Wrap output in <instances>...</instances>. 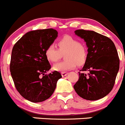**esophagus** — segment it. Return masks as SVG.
<instances>
[{
	"label": "esophagus",
	"instance_id": "34e87169",
	"mask_svg": "<svg viewBox=\"0 0 125 125\" xmlns=\"http://www.w3.org/2000/svg\"><path fill=\"white\" fill-rule=\"evenodd\" d=\"M67 74H68V72H61V75H62V76H66Z\"/></svg>",
	"mask_w": 125,
	"mask_h": 125
}]
</instances>
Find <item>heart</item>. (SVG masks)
<instances>
[{
  "label": "heart",
  "instance_id": "b5f03b06",
  "mask_svg": "<svg viewBox=\"0 0 125 125\" xmlns=\"http://www.w3.org/2000/svg\"><path fill=\"white\" fill-rule=\"evenodd\" d=\"M58 49L53 44H50L47 47L45 55L47 59L52 62H57L64 53L66 60L53 65L56 71L65 72L74 69L76 64L82 65L87 60V49L80 41L69 35H65L58 42Z\"/></svg>",
  "mask_w": 125,
  "mask_h": 125
}]
</instances>
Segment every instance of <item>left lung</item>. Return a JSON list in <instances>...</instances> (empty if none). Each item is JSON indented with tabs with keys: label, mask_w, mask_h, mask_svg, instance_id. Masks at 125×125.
Segmentation results:
<instances>
[{
	"label": "left lung",
	"mask_w": 125,
	"mask_h": 125,
	"mask_svg": "<svg viewBox=\"0 0 125 125\" xmlns=\"http://www.w3.org/2000/svg\"><path fill=\"white\" fill-rule=\"evenodd\" d=\"M75 33L84 39L88 53L74 89L84 99L97 100L107 95L114 86L119 70L118 53L112 41L106 36L84 30ZM84 71L88 73H83Z\"/></svg>",
	"instance_id": "left-lung-1"
}]
</instances>
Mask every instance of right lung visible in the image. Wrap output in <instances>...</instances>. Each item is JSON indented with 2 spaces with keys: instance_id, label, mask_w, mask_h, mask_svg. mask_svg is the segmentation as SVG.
Returning a JSON list of instances; mask_svg holds the SVG:
<instances>
[{
  "instance_id": "1",
  "label": "right lung",
  "mask_w": 125,
  "mask_h": 125,
  "mask_svg": "<svg viewBox=\"0 0 125 125\" xmlns=\"http://www.w3.org/2000/svg\"><path fill=\"white\" fill-rule=\"evenodd\" d=\"M57 36V31L52 28L31 31L13 46L11 75L16 90L27 100L38 103L50 98L62 77L56 70L45 74L51 68L45 49Z\"/></svg>"
}]
</instances>
